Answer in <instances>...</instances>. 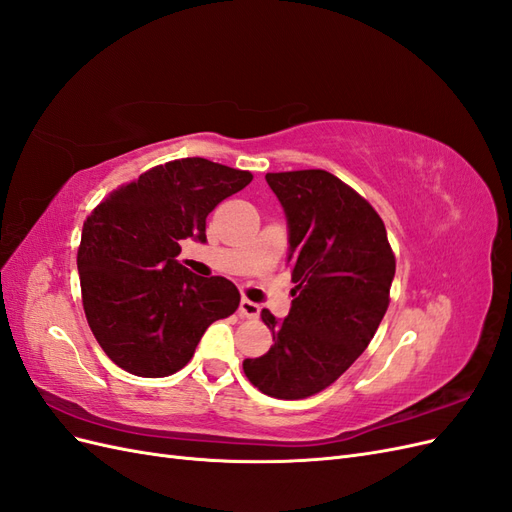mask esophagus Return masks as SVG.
I'll list each match as a JSON object with an SVG mask.
<instances>
[{
    "mask_svg": "<svg viewBox=\"0 0 512 512\" xmlns=\"http://www.w3.org/2000/svg\"><path fill=\"white\" fill-rule=\"evenodd\" d=\"M239 314H241L243 318H258L260 307H258L254 301H250V299H241Z\"/></svg>",
    "mask_w": 512,
    "mask_h": 512,
    "instance_id": "1",
    "label": "esophagus"
}]
</instances>
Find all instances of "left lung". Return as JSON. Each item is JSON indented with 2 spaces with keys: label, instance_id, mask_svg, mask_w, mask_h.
<instances>
[{
  "label": "left lung",
  "instance_id": "1",
  "mask_svg": "<svg viewBox=\"0 0 512 512\" xmlns=\"http://www.w3.org/2000/svg\"><path fill=\"white\" fill-rule=\"evenodd\" d=\"M290 232L292 307L284 320L262 309L273 346L243 371L275 399H305L359 359L391 303L395 254L376 209L320 168L267 173Z\"/></svg>",
  "mask_w": 512,
  "mask_h": 512
}]
</instances>
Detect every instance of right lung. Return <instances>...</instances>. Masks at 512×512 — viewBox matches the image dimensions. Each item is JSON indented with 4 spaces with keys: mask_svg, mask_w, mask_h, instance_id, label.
Returning a JSON list of instances; mask_svg holds the SVG:
<instances>
[{
    "mask_svg": "<svg viewBox=\"0 0 512 512\" xmlns=\"http://www.w3.org/2000/svg\"><path fill=\"white\" fill-rule=\"evenodd\" d=\"M250 181V170L181 158L119 185L87 215L76 254L83 309L115 365L141 378L175 374L209 324L237 312L235 284L194 275L177 256L181 239L207 241V215Z\"/></svg>",
    "mask_w": 512,
    "mask_h": 512,
    "instance_id": "1",
    "label": "right lung"
}]
</instances>
